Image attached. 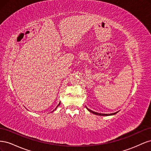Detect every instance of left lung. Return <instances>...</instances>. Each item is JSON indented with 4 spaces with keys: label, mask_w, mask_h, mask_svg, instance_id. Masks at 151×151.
Segmentation results:
<instances>
[{
    "label": "left lung",
    "mask_w": 151,
    "mask_h": 151,
    "mask_svg": "<svg viewBox=\"0 0 151 151\" xmlns=\"http://www.w3.org/2000/svg\"><path fill=\"white\" fill-rule=\"evenodd\" d=\"M86 108L88 109V110L91 113H93V114H94V115H100V116H109V115H115L116 113H118L117 112H115V113H111V114H103V113H97V112H95V111H93L92 110H91V109H89V108H88L86 107Z\"/></svg>",
    "instance_id": "left-lung-1"
}]
</instances>
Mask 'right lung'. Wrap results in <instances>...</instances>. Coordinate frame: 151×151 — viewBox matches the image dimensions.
<instances>
[{
    "label": "right lung",
    "mask_w": 151,
    "mask_h": 151,
    "mask_svg": "<svg viewBox=\"0 0 151 151\" xmlns=\"http://www.w3.org/2000/svg\"><path fill=\"white\" fill-rule=\"evenodd\" d=\"M60 103H59V104H58V106H59V105H60ZM58 106H57V107H58ZM57 108H55V109H57ZM55 109H54V110H55Z\"/></svg>",
    "instance_id": "1"
}]
</instances>
